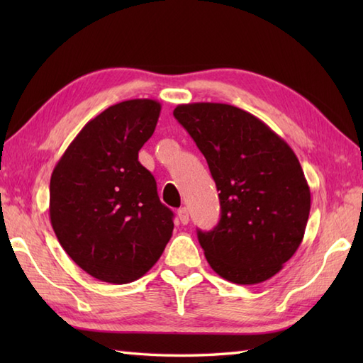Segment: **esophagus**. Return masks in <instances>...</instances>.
I'll use <instances>...</instances> for the list:
<instances>
[{"label": "esophagus", "mask_w": 363, "mask_h": 363, "mask_svg": "<svg viewBox=\"0 0 363 363\" xmlns=\"http://www.w3.org/2000/svg\"><path fill=\"white\" fill-rule=\"evenodd\" d=\"M177 218H179V221L182 223V225H187L189 223V211H187V207H181L179 211H177Z\"/></svg>", "instance_id": "1"}]
</instances>
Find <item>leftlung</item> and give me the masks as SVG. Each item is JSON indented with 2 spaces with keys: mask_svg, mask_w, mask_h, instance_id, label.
I'll return each mask as SVG.
<instances>
[{
  "mask_svg": "<svg viewBox=\"0 0 363 363\" xmlns=\"http://www.w3.org/2000/svg\"><path fill=\"white\" fill-rule=\"evenodd\" d=\"M173 115L204 154L220 190L218 225L198 230L209 265L234 284L273 277L299 248L309 220L311 189L296 154L235 106L179 104Z\"/></svg>",
  "mask_w": 363,
  "mask_h": 363,
  "instance_id": "obj_1",
  "label": "left lung"
}]
</instances>
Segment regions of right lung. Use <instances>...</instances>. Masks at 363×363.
I'll return each instance as SVG.
<instances>
[{
	"label": "right lung",
	"mask_w": 363,
	"mask_h": 363,
	"mask_svg": "<svg viewBox=\"0 0 363 363\" xmlns=\"http://www.w3.org/2000/svg\"><path fill=\"white\" fill-rule=\"evenodd\" d=\"M160 115L154 99H128L90 120L65 150L50 182V220L84 272L129 284L156 264L173 234L154 176L138 162Z\"/></svg>",
	"instance_id": "1"
}]
</instances>
